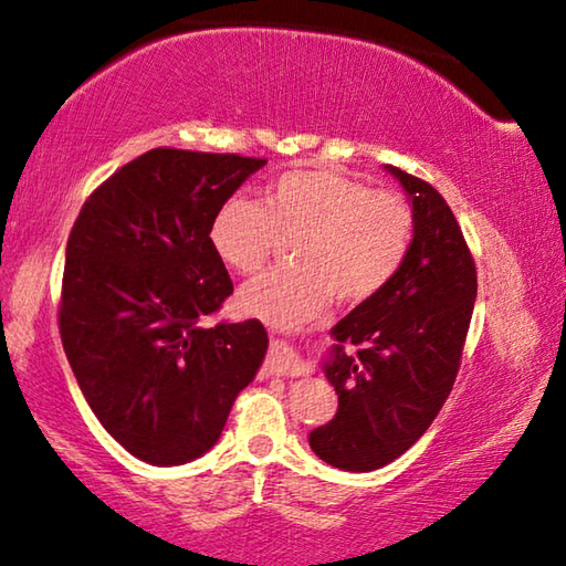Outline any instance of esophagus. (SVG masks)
Returning <instances> with one entry per match:
<instances>
[{"label":"esophagus","instance_id":"34e87169","mask_svg":"<svg viewBox=\"0 0 566 566\" xmlns=\"http://www.w3.org/2000/svg\"><path fill=\"white\" fill-rule=\"evenodd\" d=\"M266 371L276 377H304L310 375V364L296 354L290 344H272L270 357H266Z\"/></svg>","mask_w":566,"mask_h":566}]
</instances>
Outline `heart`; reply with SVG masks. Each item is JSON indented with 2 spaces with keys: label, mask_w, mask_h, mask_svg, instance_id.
<instances>
[{
  "label": "heart",
  "mask_w": 566,
  "mask_h": 566,
  "mask_svg": "<svg viewBox=\"0 0 566 566\" xmlns=\"http://www.w3.org/2000/svg\"><path fill=\"white\" fill-rule=\"evenodd\" d=\"M282 239H302L294 270L249 282L237 306L272 327L296 329L327 312L334 296L361 304L395 280L411 244V212L391 191H371L329 169H304L270 185L264 205L227 199L209 224L214 254L239 274L260 272Z\"/></svg>",
  "instance_id": "1"
}]
</instances>
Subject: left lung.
<instances>
[{
  "instance_id": "obj_1",
  "label": "left lung",
  "mask_w": 566,
  "mask_h": 566,
  "mask_svg": "<svg viewBox=\"0 0 566 566\" xmlns=\"http://www.w3.org/2000/svg\"><path fill=\"white\" fill-rule=\"evenodd\" d=\"M385 169L411 205V244L395 280L332 327L337 344L322 367L339 407L310 432L312 452L344 472L395 462L427 432L454 387L476 300L472 254L444 197Z\"/></svg>"
}]
</instances>
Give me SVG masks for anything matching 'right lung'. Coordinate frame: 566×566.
Returning <instances> with one entry per match:
<instances>
[{"label": "right lung", "mask_w": 566, "mask_h": 566, "mask_svg": "<svg viewBox=\"0 0 566 566\" xmlns=\"http://www.w3.org/2000/svg\"><path fill=\"white\" fill-rule=\"evenodd\" d=\"M266 159L151 149L84 202L66 242L60 332L102 427L155 467L199 459L260 371L262 322L205 327L234 292L209 224Z\"/></svg>", "instance_id": "right-lung-1"}]
</instances>
